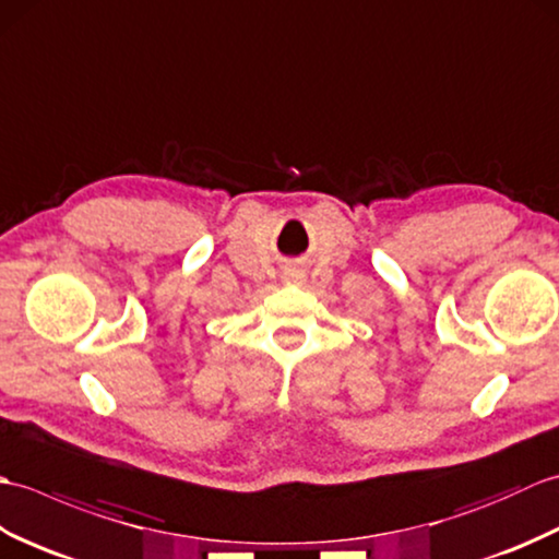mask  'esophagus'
<instances>
[{"label": "esophagus", "instance_id": "obj_1", "mask_svg": "<svg viewBox=\"0 0 559 559\" xmlns=\"http://www.w3.org/2000/svg\"><path fill=\"white\" fill-rule=\"evenodd\" d=\"M302 281H305V273L300 269L290 266L283 271V283H286V286H302Z\"/></svg>", "mask_w": 559, "mask_h": 559}]
</instances>
